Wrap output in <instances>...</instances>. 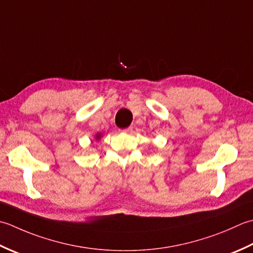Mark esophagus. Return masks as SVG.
Here are the masks:
<instances>
[{
	"mask_svg": "<svg viewBox=\"0 0 253 253\" xmlns=\"http://www.w3.org/2000/svg\"><path fill=\"white\" fill-rule=\"evenodd\" d=\"M121 132H123V133H132L133 132V126H128V127L125 128V130H121Z\"/></svg>",
	"mask_w": 253,
	"mask_h": 253,
	"instance_id": "obj_1",
	"label": "esophagus"
}]
</instances>
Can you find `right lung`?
I'll list each match as a JSON object with an SVG mask.
<instances>
[{
    "label": "right lung",
    "instance_id": "add662e5",
    "mask_svg": "<svg viewBox=\"0 0 253 253\" xmlns=\"http://www.w3.org/2000/svg\"><path fill=\"white\" fill-rule=\"evenodd\" d=\"M100 137H101V134L100 133H97L96 134V140H100Z\"/></svg>",
    "mask_w": 253,
    "mask_h": 253
}]
</instances>
